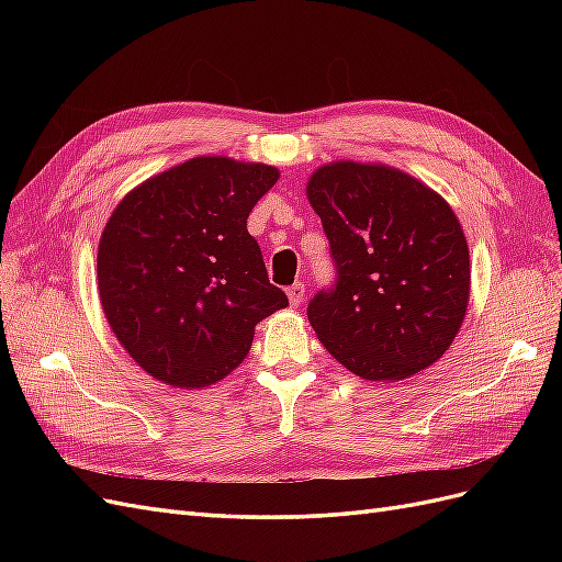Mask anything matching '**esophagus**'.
Listing matches in <instances>:
<instances>
[{
  "label": "esophagus",
  "instance_id": "esophagus-1",
  "mask_svg": "<svg viewBox=\"0 0 562 562\" xmlns=\"http://www.w3.org/2000/svg\"><path fill=\"white\" fill-rule=\"evenodd\" d=\"M285 293H288V300H291L293 307H300L302 300H304V293H307V291H304V283L302 281H295L291 288H288Z\"/></svg>",
  "mask_w": 562,
  "mask_h": 562
}]
</instances>
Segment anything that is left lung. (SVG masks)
<instances>
[{
	"instance_id": "left-lung-1",
	"label": "left lung",
	"mask_w": 562,
	"mask_h": 562,
	"mask_svg": "<svg viewBox=\"0 0 562 562\" xmlns=\"http://www.w3.org/2000/svg\"><path fill=\"white\" fill-rule=\"evenodd\" d=\"M335 281L307 316L353 375L394 382L448 351L469 302V248L448 203L380 164L321 166L307 184Z\"/></svg>"
}]
</instances>
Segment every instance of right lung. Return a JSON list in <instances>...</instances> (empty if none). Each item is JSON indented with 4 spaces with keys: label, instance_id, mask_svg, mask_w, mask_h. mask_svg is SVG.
Masks as SVG:
<instances>
[{
    "label": "right lung",
    "instance_id": "obj_1",
    "mask_svg": "<svg viewBox=\"0 0 562 562\" xmlns=\"http://www.w3.org/2000/svg\"><path fill=\"white\" fill-rule=\"evenodd\" d=\"M279 171L196 157L119 203L98 246V291L131 359L166 384L209 386L244 361L255 326L288 307L246 229Z\"/></svg>",
    "mask_w": 562,
    "mask_h": 562
}]
</instances>
